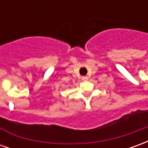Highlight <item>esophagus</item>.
Masks as SVG:
<instances>
[{"label": "esophagus", "mask_w": 148, "mask_h": 148, "mask_svg": "<svg viewBox=\"0 0 148 148\" xmlns=\"http://www.w3.org/2000/svg\"><path fill=\"white\" fill-rule=\"evenodd\" d=\"M82 79L83 81H86L88 80V77H87V76H82Z\"/></svg>", "instance_id": "34e87169"}]
</instances>
